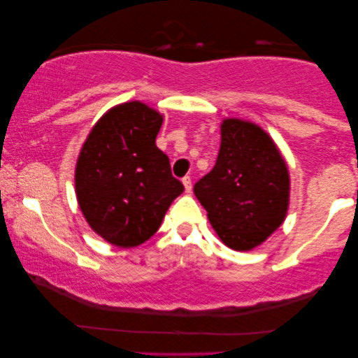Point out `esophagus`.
Returning a JSON list of instances; mask_svg holds the SVG:
<instances>
[{"label":"esophagus","mask_w":358,"mask_h":358,"mask_svg":"<svg viewBox=\"0 0 358 358\" xmlns=\"http://www.w3.org/2000/svg\"><path fill=\"white\" fill-rule=\"evenodd\" d=\"M182 184H184V190H185V192L190 194V190H192V182H190L189 176H185V178L182 179Z\"/></svg>","instance_id":"obj_1"}]
</instances>
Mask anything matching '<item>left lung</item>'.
Listing matches in <instances>:
<instances>
[{"label":"left lung","instance_id":"8db88e82","mask_svg":"<svg viewBox=\"0 0 358 358\" xmlns=\"http://www.w3.org/2000/svg\"><path fill=\"white\" fill-rule=\"evenodd\" d=\"M220 131L217 163L194 194L224 246L251 251L285 222L288 166L272 136L254 122L228 117Z\"/></svg>","mask_w":358,"mask_h":358}]
</instances>
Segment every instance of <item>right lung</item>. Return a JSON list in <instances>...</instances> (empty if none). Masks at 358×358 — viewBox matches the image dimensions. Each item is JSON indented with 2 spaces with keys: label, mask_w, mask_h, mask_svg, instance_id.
I'll return each instance as SVG.
<instances>
[{
  "label": "right lung",
  "mask_w": 358,
  "mask_h": 358,
  "mask_svg": "<svg viewBox=\"0 0 358 358\" xmlns=\"http://www.w3.org/2000/svg\"><path fill=\"white\" fill-rule=\"evenodd\" d=\"M163 119L145 102H122L96 122L78 155V205L92 231L112 246L148 241L184 192L156 146Z\"/></svg>",
  "instance_id": "1"
}]
</instances>
